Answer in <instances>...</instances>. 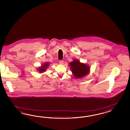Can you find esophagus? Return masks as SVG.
<instances>
[{"label":"esophagus","mask_w":130,"mask_h":130,"mask_svg":"<svg viewBox=\"0 0 130 130\" xmlns=\"http://www.w3.org/2000/svg\"><path fill=\"white\" fill-rule=\"evenodd\" d=\"M59 63L60 64H63L64 63V61L62 60H60L59 61Z\"/></svg>","instance_id":"34e87169"}]
</instances>
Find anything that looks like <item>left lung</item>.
I'll return each mask as SVG.
<instances>
[{
  "instance_id": "left-lung-1",
  "label": "left lung",
  "mask_w": 130,
  "mask_h": 130,
  "mask_svg": "<svg viewBox=\"0 0 130 130\" xmlns=\"http://www.w3.org/2000/svg\"><path fill=\"white\" fill-rule=\"evenodd\" d=\"M70 66L71 71L75 78H82L89 73V67L85 64L80 63L77 60L75 59L71 62Z\"/></svg>"
}]
</instances>
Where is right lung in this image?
I'll return each mask as SVG.
<instances>
[{
	"label": "right lung",
	"instance_id": "right-lung-1",
	"mask_svg": "<svg viewBox=\"0 0 130 130\" xmlns=\"http://www.w3.org/2000/svg\"><path fill=\"white\" fill-rule=\"evenodd\" d=\"M48 64L47 63H46L45 64H44L43 65H42V66L41 67H40L39 69V71L40 72H42L44 71H45V69L47 67Z\"/></svg>",
	"mask_w": 130,
	"mask_h": 130
}]
</instances>
